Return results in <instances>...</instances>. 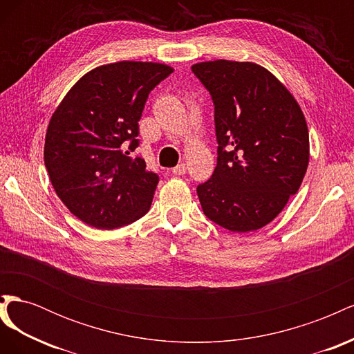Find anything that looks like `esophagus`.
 Here are the masks:
<instances>
[{"label":"esophagus","instance_id":"1","mask_svg":"<svg viewBox=\"0 0 354 354\" xmlns=\"http://www.w3.org/2000/svg\"><path fill=\"white\" fill-rule=\"evenodd\" d=\"M186 164H178L176 168H173V174L174 176H185L186 174Z\"/></svg>","mask_w":354,"mask_h":354}]
</instances>
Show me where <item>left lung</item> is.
Returning <instances> with one entry per match:
<instances>
[{"label": "left lung", "instance_id": "left-lung-1", "mask_svg": "<svg viewBox=\"0 0 354 354\" xmlns=\"http://www.w3.org/2000/svg\"><path fill=\"white\" fill-rule=\"evenodd\" d=\"M211 94L217 167L196 187L203 214L230 232L269 224L297 194L308 165V131L298 103L274 75L251 62L192 66Z\"/></svg>", "mask_w": 354, "mask_h": 354}]
</instances>
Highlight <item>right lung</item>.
<instances>
[{
    "mask_svg": "<svg viewBox=\"0 0 354 354\" xmlns=\"http://www.w3.org/2000/svg\"><path fill=\"white\" fill-rule=\"evenodd\" d=\"M173 69L152 62H116L85 73L53 113L44 162L57 196L81 221L116 229L151 208L159 177L138 146L146 100Z\"/></svg>",
    "mask_w": 354,
    "mask_h": 354,
    "instance_id": "obj_1",
    "label": "right lung"
}]
</instances>
